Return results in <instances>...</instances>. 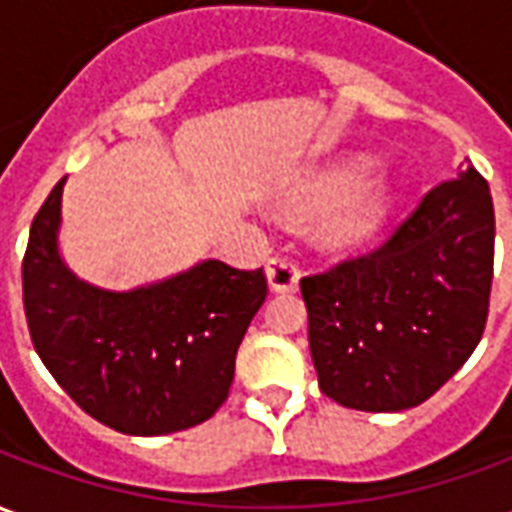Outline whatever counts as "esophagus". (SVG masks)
Returning a JSON list of instances; mask_svg holds the SVG:
<instances>
[{
  "instance_id": "1",
  "label": "esophagus",
  "mask_w": 512,
  "mask_h": 512,
  "mask_svg": "<svg viewBox=\"0 0 512 512\" xmlns=\"http://www.w3.org/2000/svg\"><path fill=\"white\" fill-rule=\"evenodd\" d=\"M266 279L274 293H290L299 288V268L285 257H271L266 263Z\"/></svg>"
}]
</instances>
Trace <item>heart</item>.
<instances>
[{
    "mask_svg": "<svg viewBox=\"0 0 512 512\" xmlns=\"http://www.w3.org/2000/svg\"><path fill=\"white\" fill-rule=\"evenodd\" d=\"M376 158L356 156L312 172L293 191V208L326 211L334 208L321 233L332 246H356L373 238L392 211V191L384 180L373 178Z\"/></svg>",
    "mask_w": 512,
    "mask_h": 512,
    "instance_id": "heart-1",
    "label": "heart"
}]
</instances>
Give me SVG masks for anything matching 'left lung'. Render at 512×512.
I'll use <instances>...</instances> for the list:
<instances>
[{
	"mask_svg": "<svg viewBox=\"0 0 512 512\" xmlns=\"http://www.w3.org/2000/svg\"><path fill=\"white\" fill-rule=\"evenodd\" d=\"M491 279L494 202L469 164L376 252L301 279L323 395L356 411L428 400L480 343Z\"/></svg>",
	"mask_w": 512,
	"mask_h": 512,
	"instance_id": "1",
	"label": "left lung"
}]
</instances>
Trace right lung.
Instances as JSON below:
<instances>
[{
	"instance_id": "right-lung-1",
	"label": "right lung",
	"mask_w": 512,
	"mask_h": 512,
	"mask_svg": "<svg viewBox=\"0 0 512 512\" xmlns=\"http://www.w3.org/2000/svg\"><path fill=\"white\" fill-rule=\"evenodd\" d=\"M62 186L65 178L35 216L21 268L43 365L76 406L128 436H164L211 419L266 301L263 268L202 260L142 288H95L60 255Z\"/></svg>"
}]
</instances>
